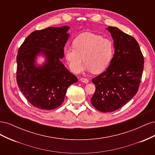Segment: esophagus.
<instances>
[{"mask_svg": "<svg viewBox=\"0 0 155 155\" xmlns=\"http://www.w3.org/2000/svg\"><path fill=\"white\" fill-rule=\"evenodd\" d=\"M80 81H81V82H83V83H87L89 82L88 79H87V78H80Z\"/></svg>", "mask_w": 155, "mask_h": 155, "instance_id": "34e87169", "label": "esophagus"}]
</instances>
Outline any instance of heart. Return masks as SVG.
<instances>
[{
	"mask_svg": "<svg viewBox=\"0 0 155 155\" xmlns=\"http://www.w3.org/2000/svg\"><path fill=\"white\" fill-rule=\"evenodd\" d=\"M72 46L73 48L64 49V55L70 70L76 74L82 71L83 61L87 70L94 74L102 72L109 66L114 52L109 39L91 32L78 35L73 41Z\"/></svg>",
	"mask_w": 155,
	"mask_h": 155,
	"instance_id": "obj_1",
	"label": "heart"
}]
</instances>
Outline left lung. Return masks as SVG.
Instances as JSON below:
<instances>
[{
	"label": "left lung",
	"mask_w": 155,
	"mask_h": 155,
	"mask_svg": "<svg viewBox=\"0 0 155 155\" xmlns=\"http://www.w3.org/2000/svg\"><path fill=\"white\" fill-rule=\"evenodd\" d=\"M114 40V54L105 72L92 79L96 91L92 105L103 112L119 109L138 91L143 70L144 59L138 42L118 28L109 26Z\"/></svg>",
	"instance_id": "1"
}]
</instances>
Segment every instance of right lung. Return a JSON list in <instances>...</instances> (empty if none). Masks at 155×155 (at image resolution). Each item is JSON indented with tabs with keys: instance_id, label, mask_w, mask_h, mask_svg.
<instances>
[{
	"instance_id": "add662e5",
	"label": "right lung",
	"mask_w": 155,
	"mask_h": 155,
	"mask_svg": "<svg viewBox=\"0 0 155 155\" xmlns=\"http://www.w3.org/2000/svg\"><path fill=\"white\" fill-rule=\"evenodd\" d=\"M68 26L48 27L33 31L23 42L17 55V82L30 104L41 110H53L63 104L68 87L78 78L60 59L70 35ZM45 55V63L37 67L36 56Z\"/></svg>"
}]
</instances>
